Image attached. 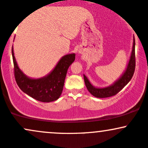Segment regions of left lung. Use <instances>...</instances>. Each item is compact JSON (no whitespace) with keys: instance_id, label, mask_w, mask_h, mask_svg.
<instances>
[{"instance_id":"8db88e82","label":"left lung","mask_w":148,"mask_h":148,"mask_svg":"<svg viewBox=\"0 0 148 148\" xmlns=\"http://www.w3.org/2000/svg\"><path fill=\"white\" fill-rule=\"evenodd\" d=\"M136 67L135 60V39L134 37L133 47H132V54H131L130 61L127 64L126 70L124 72L123 75L120 76L119 79L117 80L113 84L108 87L105 88H96L90 84L88 78L84 74L85 84L88 90L91 95L97 98H106L109 97L114 96L121 90L132 79L134 75Z\"/></svg>"}]
</instances>
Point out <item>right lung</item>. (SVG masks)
<instances>
[{
	"instance_id": "right-lung-1",
	"label": "right lung",
	"mask_w": 148,
	"mask_h": 148,
	"mask_svg": "<svg viewBox=\"0 0 148 148\" xmlns=\"http://www.w3.org/2000/svg\"><path fill=\"white\" fill-rule=\"evenodd\" d=\"M14 77L20 89L33 99L42 102H51L60 97L63 89L67 69L75 60V54L64 56L48 75L40 79H31L19 69L12 49Z\"/></svg>"
}]
</instances>
